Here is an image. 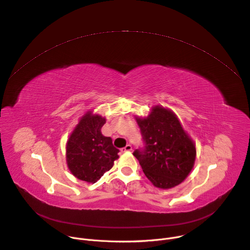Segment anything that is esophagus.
I'll return each instance as SVG.
<instances>
[{"mask_svg":"<svg viewBox=\"0 0 250 250\" xmlns=\"http://www.w3.org/2000/svg\"><path fill=\"white\" fill-rule=\"evenodd\" d=\"M132 149V146L130 145H126L125 147H123L121 150L122 152H125V151H130Z\"/></svg>","mask_w":250,"mask_h":250,"instance_id":"obj_1","label":"esophagus"}]
</instances>
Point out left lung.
Returning a JSON list of instances; mask_svg holds the SVG:
<instances>
[{"mask_svg": "<svg viewBox=\"0 0 250 250\" xmlns=\"http://www.w3.org/2000/svg\"><path fill=\"white\" fill-rule=\"evenodd\" d=\"M144 147L133 151L146 176L158 188H171L193 167L195 146L174 113L154 106L147 118H137Z\"/></svg>", "mask_w": 250, "mask_h": 250, "instance_id": "1", "label": "left lung"}]
</instances>
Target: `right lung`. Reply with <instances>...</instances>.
<instances>
[{
	"label": "right lung",
	"mask_w": 250,
	"mask_h": 250,
	"mask_svg": "<svg viewBox=\"0 0 250 250\" xmlns=\"http://www.w3.org/2000/svg\"><path fill=\"white\" fill-rule=\"evenodd\" d=\"M105 119L86 112L81 119L66 143V163L71 172L86 183H96L113 162L120 150L113 146L110 138L101 132Z\"/></svg>",
	"instance_id": "obj_1"
}]
</instances>
